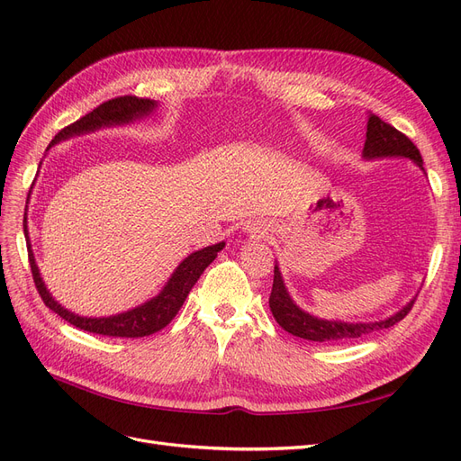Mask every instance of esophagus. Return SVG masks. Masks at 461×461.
Instances as JSON below:
<instances>
[{
    "label": "esophagus",
    "mask_w": 461,
    "mask_h": 461,
    "mask_svg": "<svg viewBox=\"0 0 461 461\" xmlns=\"http://www.w3.org/2000/svg\"><path fill=\"white\" fill-rule=\"evenodd\" d=\"M254 232H256L258 236H263V234H267V229H265V227H259V229H254Z\"/></svg>",
    "instance_id": "1"
}]
</instances>
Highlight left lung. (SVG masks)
Wrapping results in <instances>:
<instances>
[{
    "label": "left lung",
    "mask_w": 461,
    "mask_h": 461,
    "mask_svg": "<svg viewBox=\"0 0 461 461\" xmlns=\"http://www.w3.org/2000/svg\"><path fill=\"white\" fill-rule=\"evenodd\" d=\"M361 156H364L366 161L403 158V159L413 161L425 173L421 153L415 148V144L410 140V138L406 134H402L400 131H396L394 127H390L388 122L381 121L373 113L367 115L366 146ZM415 298H411L402 310H398L390 317L379 319V321H369V323H348V321H339V319H321L308 312H303L300 305H296V302L290 298L283 273L275 263V278H273V290L269 296V308L276 323L281 325L286 332L294 334V337L313 340V342H340V340L366 337V334H371L375 330H383L396 325L398 321H402L408 315Z\"/></svg>",
    "instance_id": "left-lung-1"
}]
</instances>
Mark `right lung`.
Here are the masks:
<instances>
[{
	"label": "right lung",
	"mask_w": 461,
	"mask_h": 461,
	"mask_svg": "<svg viewBox=\"0 0 461 461\" xmlns=\"http://www.w3.org/2000/svg\"><path fill=\"white\" fill-rule=\"evenodd\" d=\"M156 109H158V102H153V100H142V97H136V95L115 97V100H109L102 105H97L94 111H90L86 117H82L77 122L65 127L58 136L53 138L48 149L55 144H59L61 140H68V138H73V136L142 121V119L149 117ZM23 227H24L26 248H29V261H31L32 276H34V285L48 308L53 313H58L61 319H65L67 323H71L82 330H88L94 334H104V337H121V339L149 337V334L158 332L163 327L169 325L173 317L178 313V310L183 308L186 296L190 294L192 286L198 283L200 275L205 271L207 265L217 258L221 249L225 248V242H217V244L198 249V252H192L188 258H185L178 263V267L173 271L171 278L167 281V285L161 288L158 296H153L151 300L136 305V308H132L129 312L109 315V317H80L73 312L65 310L63 305L50 294V290L46 288L44 281H41V275H40V269L36 265L31 239H29V229H26V213H24Z\"/></svg>",
	"instance_id": "add662e5"
}]
</instances>
